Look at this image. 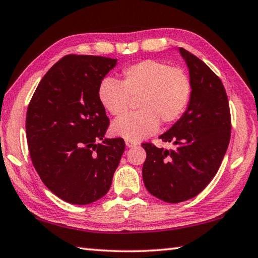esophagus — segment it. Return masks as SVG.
I'll return each mask as SVG.
<instances>
[{
	"mask_svg": "<svg viewBox=\"0 0 258 258\" xmlns=\"http://www.w3.org/2000/svg\"><path fill=\"white\" fill-rule=\"evenodd\" d=\"M125 145H126V147H127V148H132V147H135V146H137L138 143L135 142V141H131V140H126V141H125Z\"/></svg>",
	"mask_w": 258,
	"mask_h": 258,
	"instance_id": "34e87169",
	"label": "esophagus"
}]
</instances>
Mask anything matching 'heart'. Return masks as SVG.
Returning <instances> with one entry per match:
<instances>
[{
  "instance_id": "b5f03b06",
  "label": "heart",
  "mask_w": 258,
  "mask_h": 258,
  "mask_svg": "<svg viewBox=\"0 0 258 258\" xmlns=\"http://www.w3.org/2000/svg\"><path fill=\"white\" fill-rule=\"evenodd\" d=\"M98 97L102 107L119 117L128 111L131 99H137L138 112L121 117L111 125V133L131 141H139L156 132L159 124L176 121L189 101L190 82L180 68L147 59L125 68L120 81L101 82Z\"/></svg>"
}]
</instances>
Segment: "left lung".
<instances>
[{
    "label": "left lung",
    "instance_id": "1",
    "mask_svg": "<svg viewBox=\"0 0 258 258\" xmlns=\"http://www.w3.org/2000/svg\"><path fill=\"white\" fill-rule=\"evenodd\" d=\"M190 75L191 94L182 117L159 139L172 149L143 143L142 167L147 190L166 203L185 202L200 194L215 176L228 149L231 116L228 97L218 76L204 61L178 49Z\"/></svg>",
    "mask_w": 258,
    "mask_h": 258
}]
</instances>
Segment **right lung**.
<instances>
[{
    "mask_svg": "<svg viewBox=\"0 0 258 258\" xmlns=\"http://www.w3.org/2000/svg\"><path fill=\"white\" fill-rule=\"evenodd\" d=\"M116 64L117 59L106 56H63L29 102L26 134L32 163L47 189L67 203L102 198L125 150L121 138H104L109 118L98 97Z\"/></svg>",
    "mask_w": 258,
    "mask_h": 258,
    "instance_id": "right-lung-1",
    "label": "right lung"
}]
</instances>
